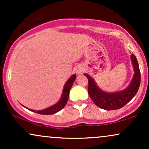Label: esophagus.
<instances>
[{
    "instance_id": "1",
    "label": "esophagus",
    "mask_w": 149,
    "mask_h": 149,
    "mask_svg": "<svg viewBox=\"0 0 149 149\" xmlns=\"http://www.w3.org/2000/svg\"><path fill=\"white\" fill-rule=\"evenodd\" d=\"M83 71H84V69H83V68L81 67V66H78L76 69V72L78 75H80L81 74V73H83Z\"/></svg>"
}]
</instances>
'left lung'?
<instances>
[{"instance_id":"8db88e82","label":"left lung","mask_w":149,"mask_h":149,"mask_svg":"<svg viewBox=\"0 0 149 149\" xmlns=\"http://www.w3.org/2000/svg\"><path fill=\"white\" fill-rule=\"evenodd\" d=\"M134 74L129 86L122 91L108 93L104 92L97 86L95 80L85 73L88 79V94L95 105L105 110L111 111L119 109L126 105L135 96L139 88L141 82L139 64L134 54L130 56Z\"/></svg>"}]
</instances>
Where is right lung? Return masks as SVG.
<instances>
[{"label": "right lung", "mask_w": 149, "mask_h": 149, "mask_svg": "<svg viewBox=\"0 0 149 149\" xmlns=\"http://www.w3.org/2000/svg\"><path fill=\"white\" fill-rule=\"evenodd\" d=\"M76 76L75 74H73L72 76H71V78L66 81V83H65V85L63 89L62 95H61V97L60 100L56 103L54 105L51 106L47 109H43V110H40V111H34L33 109H30L26 108L27 109L31 111H33L36 113L39 114H42V115H52V114H54L56 113H57L59 111H61L66 105V102H67L68 99H69V92L70 90H71V87H72L73 82H74L75 79H76Z\"/></svg>", "instance_id": "add662e5"}]
</instances>
